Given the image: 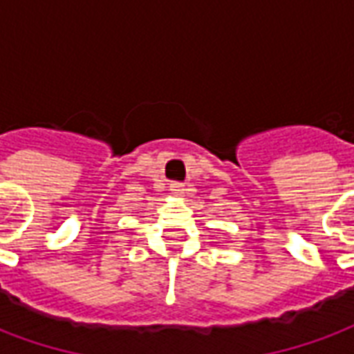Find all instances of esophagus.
<instances>
[{"instance_id": "34e87169", "label": "esophagus", "mask_w": 354, "mask_h": 354, "mask_svg": "<svg viewBox=\"0 0 354 354\" xmlns=\"http://www.w3.org/2000/svg\"><path fill=\"white\" fill-rule=\"evenodd\" d=\"M170 192L174 193V195H184L187 189H185V185L182 184V182H172V184H170Z\"/></svg>"}]
</instances>
